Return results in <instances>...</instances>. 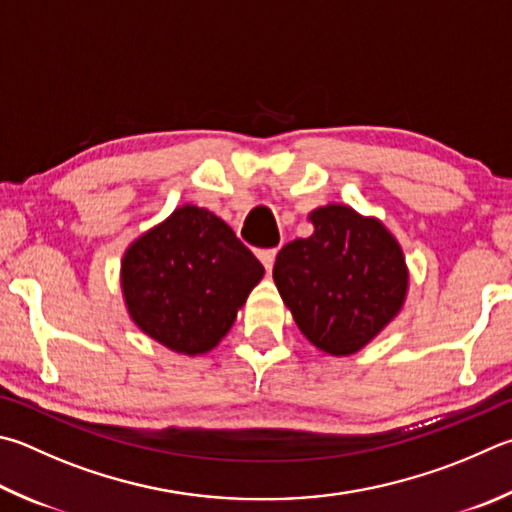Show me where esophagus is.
<instances>
[{
    "mask_svg": "<svg viewBox=\"0 0 512 512\" xmlns=\"http://www.w3.org/2000/svg\"><path fill=\"white\" fill-rule=\"evenodd\" d=\"M275 255H277V250H275V248H264V250H257V257H259V262L264 264L266 271H271V268H273V264H275Z\"/></svg>",
    "mask_w": 512,
    "mask_h": 512,
    "instance_id": "obj_1",
    "label": "esophagus"
}]
</instances>
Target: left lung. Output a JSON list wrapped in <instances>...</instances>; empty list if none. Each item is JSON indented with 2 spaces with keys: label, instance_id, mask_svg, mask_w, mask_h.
I'll use <instances>...</instances> for the list:
<instances>
[{
  "label": "left lung",
  "instance_id": "left-lung-1",
  "mask_svg": "<svg viewBox=\"0 0 512 512\" xmlns=\"http://www.w3.org/2000/svg\"><path fill=\"white\" fill-rule=\"evenodd\" d=\"M309 221L313 235L280 250L273 280L315 349L351 356L403 311L410 268L403 246L378 217L327 203L311 210Z\"/></svg>",
  "mask_w": 512,
  "mask_h": 512
}]
</instances>
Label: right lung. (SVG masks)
<instances>
[{"label": "right lung", "instance_id": "add662e5", "mask_svg": "<svg viewBox=\"0 0 512 512\" xmlns=\"http://www.w3.org/2000/svg\"><path fill=\"white\" fill-rule=\"evenodd\" d=\"M264 266L224 219L183 203L120 259V291L138 331L181 356H203L228 336Z\"/></svg>", "mask_w": 512, "mask_h": 512}]
</instances>
